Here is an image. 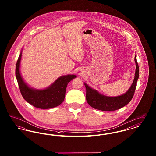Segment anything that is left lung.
Listing matches in <instances>:
<instances>
[{
    "label": "left lung",
    "instance_id": "left-lung-1",
    "mask_svg": "<svg viewBox=\"0 0 156 156\" xmlns=\"http://www.w3.org/2000/svg\"><path fill=\"white\" fill-rule=\"evenodd\" d=\"M136 71L133 82L127 91L118 97H108L100 94L96 89H93L86 83V99L88 104L94 109L103 111H113L119 109L129 104L133 97L137 85V81L139 76V68L137 62L136 55L134 57Z\"/></svg>",
    "mask_w": 156,
    "mask_h": 156
}]
</instances>
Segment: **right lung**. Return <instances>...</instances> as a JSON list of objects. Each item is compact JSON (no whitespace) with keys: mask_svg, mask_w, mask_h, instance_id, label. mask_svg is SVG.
<instances>
[{"mask_svg":"<svg viewBox=\"0 0 156 156\" xmlns=\"http://www.w3.org/2000/svg\"><path fill=\"white\" fill-rule=\"evenodd\" d=\"M22 50L16 66V77L23 98L34 107L46 109L59 106L65 98L68 83L76 78L75 75H66L58 78L46 88H33L24 81L20 72Z\"/></svg>","mask_w":156,"mask_h":156,"instance_id":"right-lung-1","label":"right lung"}]
</instances>
